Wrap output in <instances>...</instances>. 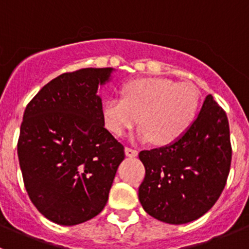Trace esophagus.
Returning <instances> with one entry per match:
<instances>
[{
  "mask_svg": "<svg viewBox=\"0 0 249 249\" xmlns=\"http://www.w3.org/2000/svg\"><path fill=\"white\" fill-rule=\"evenodd\" d=\"M124 152H126L127 157H136L138 155V151L135 148H131V147H126L124 148Z\"/></svg>",
  "mask_w": 249,
  "mask_h": 249,
  "instance_id": "34e87169",
  "label": "esophagus"
}]
</instances>
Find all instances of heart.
I'll list each match as a JSON object with an SVG mask.
<instances>
[{"label":"heart","instance_id":"obj_1","mask_svg":"<svg viewBox=\"0 0 249 249\" xmlns=\"http://www.w3.org/2000/svg\"><path fill=\"white\" fill-rule=\"evenodd\" d=\"M199 101L198 89L191 82L178 83L163 77L137 78L123 86V97L106 100L103 118L107 128L118 137L140 120V140L167 146L192 126Z\"/></svg>","mask_w":249,"mask_h":249}]
</instances>
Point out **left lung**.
Wrapping results in <instances>:
<instances>
[{"mask_svg":"<svg viewBox=\"0 0 249 249\" xmlns=\"http://www.w3.org/2000/svg\"><path fill=\"white\" fill-rule=\"evenodd\" d=\"M146 176L138 188L143 210L169 224L196 221L227 182L232 160L226 112L208 94L188 131L168 146L141 151Z\"/></svg>","mask_w":249,"mask_h":249,"instance_id":"obj_1","label":"left lung"}]
</instances>
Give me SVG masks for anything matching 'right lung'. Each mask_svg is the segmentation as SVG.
Masks as SVG:
<instances>
[{
  "mask_svg": "<svg viewBox=\"0 0 249 249\" xmlns=\"http://www.w3.org/2000/svg\"><path fill=\"white\" fill-rule=\"evenodd\" d=\"M113 68L56 77L27 105L17 143L31 202L47 219L74 226L105 208L124 147L105 128L97 96Z\"/></svg>",
  "mask_w": 249,
  "mask_h": 249,
  "instance_id": "1",
  "label": "right lung"
}]
</instances>
